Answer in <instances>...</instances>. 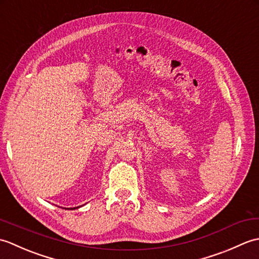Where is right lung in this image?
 <instances>
[{
    "label": "right lung",
    "instance_id": "right-lung-1",
    "mask_svg": "<svg viewBox=\"0 0 259 259\" xmlns=\"http://www.w3.org/2000/svg\"><path fill=\"white\" fill-rule=\"evenodd\" d=\"M75 208H80V206L79 207H74V208H64V209H75Z\"/></svg>",
    "mask_w": 259,
    "mask_h": 259
}]
</instances>
